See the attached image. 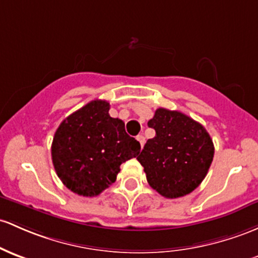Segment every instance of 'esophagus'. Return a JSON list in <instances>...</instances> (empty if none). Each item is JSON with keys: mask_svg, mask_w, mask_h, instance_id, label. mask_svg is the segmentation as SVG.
Masks as SVG:
<instances>
[{"mask_svg": "<svg viewBox=\"0 0 258 258\" xmlns=\"http://www.w3.org/2000/svg\"><path fill=\"white\" fill-rule=\"evenodd\" d=\"M137 141H138V142H140L141 147H143L144 146V142H146V138H144L143 135H138L137 136Z\"/></svg>", "mask_w": 258, "mask_h": 258, "instance_id": "esophagus-1", "label": "esophagus"}]
</instances>
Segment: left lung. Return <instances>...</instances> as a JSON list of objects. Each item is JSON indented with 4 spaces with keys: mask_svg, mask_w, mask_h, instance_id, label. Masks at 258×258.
I'll return each mask as SVG.
<instances>
[{
    "mask_svg": "<svg viewBox=\"0 0 258 258\" xmlns=\"http://www.w3.org/2000/svg\"><path fill=\"white\" fill-rule=\"evenodd\" d=\"M148 126L155 130L137 157L158 194L179 198L191 194L207 175L214 146L205 127L180 111L159 107Z\"/></svg>",
    "mask_w": 258,
    "mask_h": 258,
    "instance_id": "1",
    "label": "left lung"
}]
</instances>
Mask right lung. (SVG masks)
Listing matches in <instances>:
<instances>
[{
	"mask_svg": "<svg viewBox=\"0 0 258 258\" xmlns=\"http://www.w3.org/2000/svg\"><path fill=\"white\" fill-rule=\"evenodd\" d=\"M110 104L93 100L62 121L53 136L51 157L64 186L79 196L94 197L116 181L120 165L141 151Z\"/></svg>",
	"mask_w": 258,
	"mask_h": 258,
	"instance_id": "add662e5",
	"label": "right lung"
}]
</instances>
